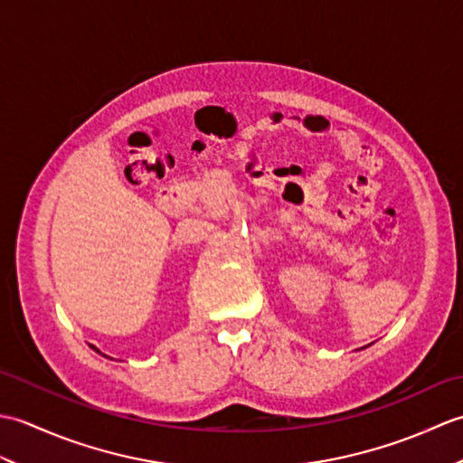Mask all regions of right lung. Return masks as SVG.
<instances>
[{
    "mask_svg": "<svg viewBox=\"0 0 463 463\" xmlns=\"http://www.w3.org/2000/svg\"><path fill=\"white\" fill-rule=\"evenodd\" d=\"M97 352H99V350H97Z\"/></svg>",
    "mask_w": 463,
    "mask_h": 463,
    "instance_id": "add662e5",
    "label": "right lung"
}]
</instances>
